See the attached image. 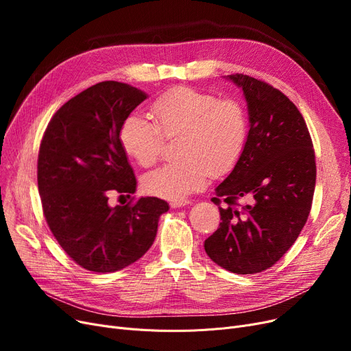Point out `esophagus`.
<instances>
[{
	"instance_id": "esophagus-1",
	"label": "esophagus",
	"mask_w": 351,
	"mask_h": 351,
	"mask_svg": "<svg viewBox=\"0 0 351 351\" xmlns=\"http://www.w3.org/2000/svg\"><path fill=\"white\" fill-rule=\"evenodd\" d=\"M189 205V200L188 199H183V200H173L171 202V208H182V206H186Z\"/></svg>"
}]
</instances>
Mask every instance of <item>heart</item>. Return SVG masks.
I'll return each mask as SVG.
<instances>
[{"mask_svg":"<svg viewBox=\"0 0 351 351\" xmlns=\"http://www.w3.org/2000/svg\"><path fill=\"white\" fill-rule=\"evenodd\" d=\"M151 110L156 125L138 114L122 122L123 151L142 168H151L162 155L165 138H180L176 152L180 159L143 178L147 193L183 200L206 185L209 173L225 176L241 160L249 118L237 99H219L212 92L176 86L158 97Z\"/></svg>","mask_w":351,"mask_h":351,"instance_id":"heart-1","label":"heart"}]
</instances>
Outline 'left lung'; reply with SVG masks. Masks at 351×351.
Returning a JSON list of instances; mask_svg holds the SVG:
<instances>
[{
  "label": "left lung",
  "instance_id": "obj_1",
  "mask_svg": "<svg viewBox=\"0 0 351 351\" xmlns=\"http://www.w3.org/2000/svg\"><path fill=\"white\" fill-rule=\"evenodd\" d=\"M250 129L241 160L216 188L217 230L205 241L210 259L232 273L271 267L304 228L316 186V158L307 125L283 92L243 73Z\"/></svg>",
  "mask_w": 351,
  "mask_h": 351
}]
</instances>
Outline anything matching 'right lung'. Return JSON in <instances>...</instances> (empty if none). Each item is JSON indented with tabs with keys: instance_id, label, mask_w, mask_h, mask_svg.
Segmentation results:
<instances>
[{
	"instance_id": "1",
	"label": "right lung",
	"mask_w": 351,
	"mask_h": 351,
	"mask_svg": "<svg viewBox=\"0 0 351 351\" xmlns=\"http://www.w3.org/2000/svg\"><path fill=\"white\" fill-rule=\"evenodd\" d=\"M146 99L131 85L104 81L82 90L51 118L38 154V191L49 230L71 259L95 273L132 265L152 246L169 205L131 196L136 179L119 141L122 122Z\"/></svg>"
}]
</instances>
